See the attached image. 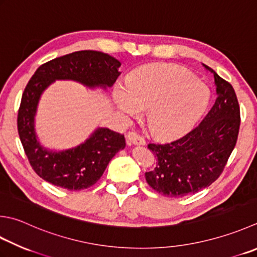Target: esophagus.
Masks as SVG:
<instances>
[{"mask_svg":"<svg viewBox=\"0 0 257 257\" xmlns=\"http://www.w3.org/2000/svg\"><path fill=\"white\" fill-rule=\"evenodd\" d=\"M127 140H128V143L134 144V145H138V146H142V145L146 144V140L142 137V136L135 132H129L127 134Z\"/></svg>","mask_w":257,"mask_h":257,"instance_id":"34e87169","label":"esophagus"}]
</instances>
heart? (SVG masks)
<instances>
[{"instance_id":"obj_1","label":"heart","mask_w":257,"mask_h":257,"mask_svg":"<svg viewBox=\"0 0 257 257\" xmlns=\"http://www.w3.org/2000/svg\"><path fill=\"white\" fill-rule=\"evenodd\" d=\"M113 99L130 117L147 108L146 119L152 133L160 138H175L188 132L203 114L209 93L185 68L155 63L135 70L127 84H115Z\"/></svg>"}]
</instances>
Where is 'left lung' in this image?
I'll return each instance as SVG.
<instances>
[{"label": "left lung", "instance_id": "8db88e82", "mask_svg": "<svg viewBox=\"0 0 257 257\" xmlns=\"http://www.w3.org/2000/svg\"><path fill=\"white\" fill-rule=\"evenodd\" d=\"M215 103L197 127L167 144H149L156 167L145 174L148 185L168 197H183L212 185L219 177L237 142L239 105L234 88L212 68Z\"/></svg>", "mask_w": 257, "mask_h": 257}]
</instances>
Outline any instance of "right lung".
<instances>
[{"label": "right lung", "instance_id": "add662e5", "mask_svg": "<svg viewBox=\"0 0 257 257\" xmlns=\"http://www.w3.org/2000/svg\"><path fill=\"white\" fill-rule=\"evenodd\" d=\"M119 60L107 53L84 50L42 64L24 89L18 114V130L34 172L45 182L69 190H81L98 182L110 160L125 147L124 136L98 127L75 147L45 148L35 133V115L42 93L57 80H71L94 89L112 87L120 75Z\"/></svg>", "mask_w": 257, "mask_h": 257}]
</instances>
